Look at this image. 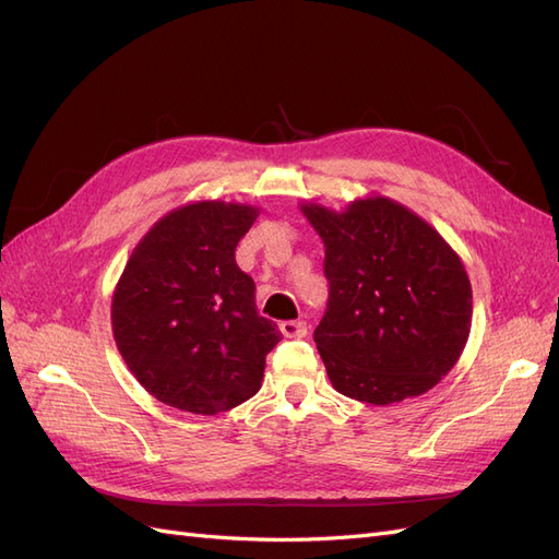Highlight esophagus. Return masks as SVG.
<instances>
[{
    "instance_id": "obj_1",
    "label": "esophagus",
    "mask_w": 559,
    "mask_h": 559,
    "mask_svg": "<svg viewBox=\"0 0 559 559\" xmlns=\"http://www.w3.org/2000/svg\"><path fill=\"white\" fill-rule=\"evenodd\" d=\"M280 331L286 335V337H302L308 333V324L302 319H289V321H282Z\"/></svg>"
}]
</instances>
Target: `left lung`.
I'll list each match as a JSON object with an SVG mask.
<instances>
[{"label": "left lung", "mask_w": 559, "mask_h": 559, "mask_svg": "<svg viewBox=\"0 0 559 559\" xmlns=\"http://www.w3.org/2000/svg\"><path fill=\"white\" fill-rule=\"evenodd\" d=\"M300 210L326 247L329 302L314 343L333 386L373 405L429 392L468 341L462 259L425 218L382 195L345 212Z\"/></svg>", "instance_id": "8db88e82"}]
</instances>
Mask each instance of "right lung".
Wrapping results in <instances>:
<instances>
[{"instance_id":"1","label":"right lung","mask_w":559,"mask_h":559,"mask_svg":"<svg viewBox=\"0 0 559 559\" xmlns=\"http://www.w3.org/2000/svg\"><path fill=\"white\" fill-rule=\"evenodd\" d=\"M259 210L222 200L165 214L134 247L111 300V329L130 373L173 408L216 415L261 389L282 333L257 310V284L235 247Z\"/></svg>"}]
</instances>
